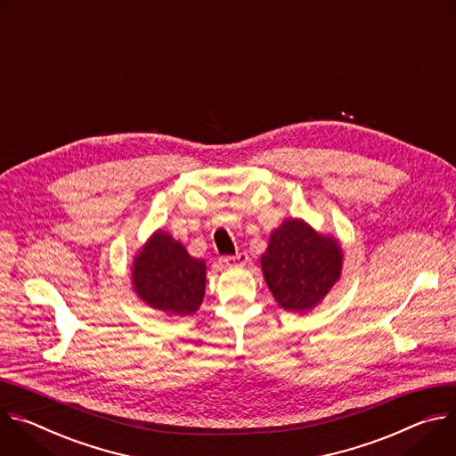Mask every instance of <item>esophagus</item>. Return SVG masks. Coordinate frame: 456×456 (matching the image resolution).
<instances>
[{
  "label": "esophagus",
  "instance_id": "obj_1",
  "mask_svg": "<svg viewBox=\"0 0 456 456\" xmlns=\"http://www.w3.org/2000/svg\"><path fill=\"white\" fill-rule=\"evenodd\" d=\"M223 263L230 268H237V266H244L248 263V254H237V256H226L223 257Z\"/></svg>",
  "mask_w": 456,
  "mask_h": 456
}]
</instances>
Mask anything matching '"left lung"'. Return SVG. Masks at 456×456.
<instances>
[{
  "mask_svg": "<svg viewBox=\"0 0 456 456\" xmlns=\"http://www.w3.org/2000/svg\"><path fill=\"white\" fill-rule=\"evenodd\" d=\"M263 273L284 310L308 312L340 277L342 249L298 219L284 221L261 257Z\"/></svg>",
  "mask_w": 456,
  "mask_h": 456,
  "instance_id": "8db88e82",
  "label": "left lung"
}]
</instances>
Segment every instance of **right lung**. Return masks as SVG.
I'll list each match as a JSON object with an SVG mask.
<instances>
[{
    "instance_id": "obj_1",
    "label": "right lung",
    "mask_w": 456,
    "mask_h": 456,
    "mask_svg": "<svg viewBox=\"0 0 456 456\" xmlns=\"http://www.w3.org/2000/svg\"><path fill=\"white\" fill-rule=\"evenodd\" d=\"M207 266L183 244L158 232L134 263V288L146 305L174 315L193 314L205 297Z\"/></svg>"
}]
</instances>
